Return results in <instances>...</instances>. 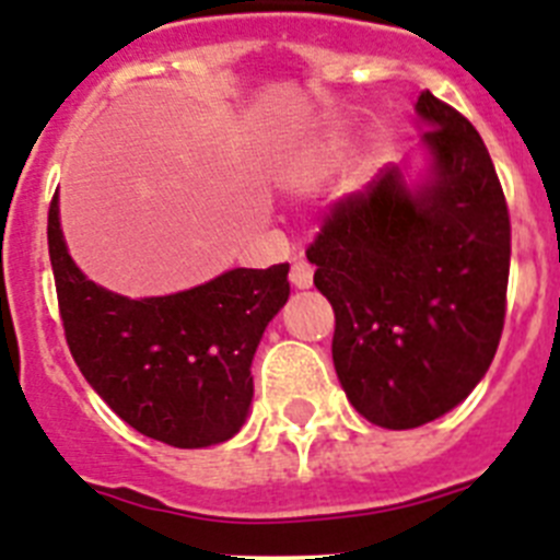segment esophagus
Instances as JSON below:
<instances>
[{
    "mask_svg": "<svg viewBox=\"0 0 560 560\" xmlns=\"http://www.w3.org/2000/svg\"><path fill=\"white\" fill-rule=\"evenodd\" d=\"M289 277H291V285H294V289H312L314 269L305 260H294Z\"/></svg>",
    "mask_w": 560,
    "mask_h": 560,
    "instance_id": "34e87169",
    "label": "esophagus"
}]
</instances>
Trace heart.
Listing matches in <instances>:
<instances>
[{
  "label": "heart",
  "instance_id": "b5f03b06",
  "mask_svg": "<svg viewBox=\"0 0 560 560\" xmlns=\"http://www.w3.org/2000/svg\"><path fill=\"white\" fill-rule=\"evenodd\" d=\"M339 155H342V147H339V143H323V147H317L312 155L303 158V164H300L298 170L300 180H305V184L319 180L334 164H337Z\"/></svg>",
  "mask_w": 560,
  "mask_h": 560
}]
</instances>
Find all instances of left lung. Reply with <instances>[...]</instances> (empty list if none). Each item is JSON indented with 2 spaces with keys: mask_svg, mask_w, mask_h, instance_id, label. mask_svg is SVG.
<instances>
[{
  "mask_svg": "<svg viewBox=\"0 0 560 560\" xmlns=\"http://www.w3.org/2000/svg\"><path fill=\"white\" fill-rule=\"evenodd\" d=\"M428 180L399 166L339 198L305 248L334 308V368L368 422L419 428L467 399L499 348L510 277V212L485 141L424 90Z\"/></svg>",
  "mask_w": 560,
  "mask_h": 560,
  "instance_id": "1",
  "label": "left lung"
}]
</instances>
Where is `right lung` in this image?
I'll return each mask as SVG.
<instances>
[{"label":"right lung","instance_id":"obj_1","mask_svg":"<svg viewBox=\"0 0 560 560\" xmlns=\"http://www.w3.org/2000/svg\"><path fill=\"white\" fill-rule=\"evenodd\" d=\"M47 246L70 353L124 422L172 447L221 444L243 428L252 360L289 300V262L232 269L166 298H121L67 255L59 195L47 212Z\"/></svg>","mask_w":560,"mask_h":560}]
</instances>
